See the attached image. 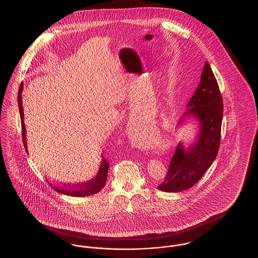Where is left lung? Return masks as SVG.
I'll use <instances>...</instances> for the list:
<instances>
[{
    "label": "left lung",
    "mask_w": 258,
    "mask_h": 258,
    "mask_svg": "<svg viewBox=\"0 0 258 258\" xmlns=\"http://www.w3.org/2000/svg\"><path fill=\"white\" fill-rule=\"evenodd\" d=\"M183 117L194 116L199 122V134L191 147L179 143L172 157L167 175L158 188L177 192L197 184L216 159L221 144L223 102L217 79L208 61L205 62L201 81L187 103Z\"/></svg>",
    "instance_id": "left-lung-1"
}]
</instances>
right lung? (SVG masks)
I'll return each mask as SVG.
<instances>
[{
	"label": "right lung",
	"instance_id": "obj_1",
	"mask_svg": "<svg viewBox=\"0 0 258 258\" xmlns=\"http://www.w3.org/2000/svg\"><path fill=\"white\" fill-rule=\"evenodd\" d=\"M22 90H23V83L20 84L19 91H18V107L20 112V118H21V125H22V138H23V144H24L25 150H27V144H26V130H25L24 123V113H23V107H22ZM109 163L105 158L102 156V160L100 163V167L98 169L97 175L89 180L88 182H84L82 184H53L47 182L50 186L57 190L58 192L71 196V197H89L97 194L102 189V187L105 185V182L107 180V171H108Z\"/></svg>",
	"mask_w": 258,
	"mask_h": 258
}]
</instances>
